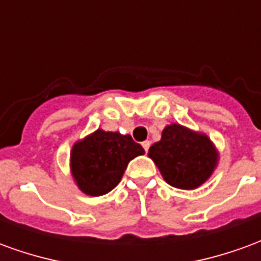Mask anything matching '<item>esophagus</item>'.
Wrapping results in <instances>:
<instances>
[{
    "instance_id": "34e87169",
    "label": "esophagus",
    "mask_w": 261,
    "mask_h": 261,
    "mask_svg": "<svg viewBox=\"0 0 261 261\" xmlns=\"http://www.w3.org/2000/svg\"><path fill=\"white\" fill-rule=\"evenodd\" d=\"M141 145H142V148L145 149V152H148V149H149V145H151V142H149V141H144L141 144Z\"/></svg>"
}]
</instances>
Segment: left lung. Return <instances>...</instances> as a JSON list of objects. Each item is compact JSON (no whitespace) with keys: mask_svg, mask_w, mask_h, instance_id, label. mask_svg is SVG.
<instances>
[{"mask_svg":"<svg viewBox=\"0 0 261 261\" xmlns=\"http://www.w3.org/2000/svg\"><path fill=\"white\" fill-rule=\"evenodd\" d=\"M148 156L168 185L194 190L211 177L219 153L207 134L173 123L165 127L161 141L151 145Z\"/></svg>","mask_w":261,"mask_h":261,"instance_id":"left-lung-1","label":"left lung"}]
</instances>
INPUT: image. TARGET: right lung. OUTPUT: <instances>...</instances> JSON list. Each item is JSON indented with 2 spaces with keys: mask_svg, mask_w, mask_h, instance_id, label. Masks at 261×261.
Wrapping results in <instances>:
<instances>
[{
  "mask_svg": "<svg viewBox=\"0 0 261 261\" xmlns=\"http://www.w3.org/2000/svg\"><path fill=\"white\" fill-rule=\"evenodd\" d=\"M142 153L144 148L130 134L97 128L72 145L69 169L81 192L103 196L119 185L131 159Z\"/></svg>",
  "mask_w": 261,
  "mask_h": 261,
  "instance_id": "1",
  "label": "right lung"
}]
</instances>
